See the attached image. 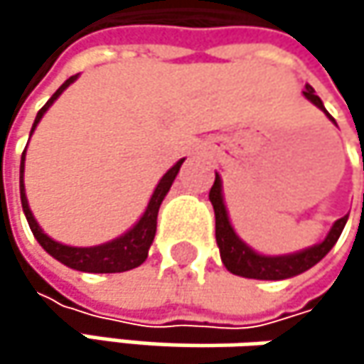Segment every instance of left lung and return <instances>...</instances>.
Returning <instances> with one entry per match:
<instances>
[{
    "mask_svg": "<svg viewBox=\"0 0 364 364\" xmlns=\"http://www.w3.org/2000/svg\"><path fill=\"white\" fill-rule=\"evenodd\" d=\"M304 97L312 105H316L337 126V122L325 109L321 97L314 92V88L310 84H306ZM208 200H210V204L215 208V238H217V247H219L223 265L228 267V272H232L236 276L255 278V280H287V278L299 276L306 269L314 267L335 247V242L339 240V236H341V232L346 228V221H348V215L337 219L331 225L327 236L318 245H312L308 249H301V251L287 255H263L257 253L253 247H249L236 234V230H234V225L230 221V213H228L225 200H223V181H221L219 173H215V183L210 187Z\"/></svg>",
    "mask_w": 364,
    "mask_h": 364,
    "instance_id": "obj_1",
    "label": "left lung"
}]
</instances>
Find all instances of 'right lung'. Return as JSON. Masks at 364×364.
I'll return each mask as SVG.
<instances>
[{
	"instance_id": "obj_1",
	"label": "right lung",
	"mask_w": 364,
	"mask_h": 364,
	"mask_svg": "<svg viewBox=\"0 0 364 364\" xmlns=\"http://www.w3.org/2000/svg\"><path fill=\"white\" fill-rule=\"evenodd\" d=\"M80 75H71L69 80H65V84L50 97V101L37 111L36 122H33V128H31V134L37 128L39 119L43 117V113L52 107V103L77 80ZM31 139V136H29ZM25 154H27V147H25ZM25 154L21 158V204H23V213L29 221V228L36 236V240L41 245V249L50 257H54L56 261H60L63 265L71 267V269H77V272H90V274H115V272H128V269H134L139 267L149 253V247L154 242V236H156V225H158V210H160V204L162 200L166 198V193L171 191V185L175 181V177L179 175V168L185 162V158H181L175 166H171L166 171V175L158 181L147 206H145V213L139 217V221L126 230L122 236L113 238L109 242H103V245H97V247H71V245H63L54 238H50L41 225L37 223V219L33 217L31 208H29V200H27V193H25Z\"/></svg>"
}]
</instances>
